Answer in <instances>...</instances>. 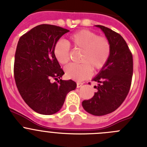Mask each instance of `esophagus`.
Masks as SVG:
<instances>
[{
    "instance_id": "esophagus-1",
    "label": "esophagus",
    "mask_w": 147,
    "mask_h": 147,
    "mask_svg": "<svg viewBox=\"0 0 147 147\" xmlns=\"http://www.w3.org/2000/svg\"><path fill=\"white\" fill-rule=\"evenodd\" d=\"M82 82H76V88H81L82 86Z\"/></svg>"
}]
</instances>
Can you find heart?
Here are the masks:
<instances>
[{
  "instance_id": "obj_1",
  "label": "heart",
  "mask_w": 147,
  "mask_h": 147,
  "mask_svg": "<svg viewBox=\"0 0 147 147\" xmlns=\"http://www.w3.org/2000/svg\"><path fill=\"white\" fill-rule=\"evenodd\" d=\"M81 51L80 63H72L65 67V76L68 79L81 81L89 77L91 71H98L105 66L111 51L108 39L98 36L87 29L80 30L71 35L67 43L57 41L53 47V54L61 65L70 60V47Z\"/></svg>"
}]
</instances>
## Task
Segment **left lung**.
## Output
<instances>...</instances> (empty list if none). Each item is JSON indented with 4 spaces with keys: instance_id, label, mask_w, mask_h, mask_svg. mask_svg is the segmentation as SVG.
<instances>
[{
    "instance_id": "1",
    "label": "left lung",
    "mask_w": 147,
    "mask_h": 147,
    "mask_svg": "<svg viewBox=\"0 0 147 147\" xmlns=\"http://www.w3.org/2000/svg\"><path fill=\"white\" fill-rule=\"evenodd\" d=\"M108 39L111 51L108 61L93 81L98 82L93 98L82 102L83 108L93 115L115 111L123 103L130 89L133 74L132 54L124 38L104 26L97 25Z\"/></svg>"
}]
</instances>
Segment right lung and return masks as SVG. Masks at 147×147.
<instances>
[{"label": "right lung", "instance_id": "1", "mask_svg": "<svg viewBox=\"0 0 147 147\" xmlns=\"http://www.w3.org/2000/svg\"><path fill=\"white\" fill-rule=\"evenodd\" d=\"M68 32L57 26L41 24L18 41L14 64L15 83L24 102L40 114L58 112L67 93L76 88L73 80H58L65 73L53 54L54 44ZM51 78L58 82L51 83Z\"/></svg>", "mask_w": 147, "mask_h": 147}]
</instances>
